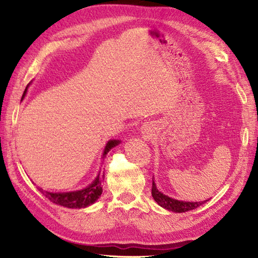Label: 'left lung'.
Returning a JSON list of instances; mask_svg holds the SVG:
<instances>
[{
  "mask_svg": "<svg viewBox=\"0 0 258 258\" xmlns=\"http://www.w3.org/2000/svg\"><path fill=\"white\" fill-rule=\"evenodd\" d=\"M152 196L158 205L162 206L163 208H165L167 211L175 212V213H184V212L195 210V208H197L202 204H204L205 202H207V200L203 202H185V201H178V200L172 199V197L163 194L162 191L157 189L154 178H153V183H152Z\"/></svg>",
  "mask_w": 258,
  "mask_h": 258,
  "instance_id": "obj_1",
  "label": "left lung"
}]
</instances>
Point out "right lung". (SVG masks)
I'll use <instances>...</instances> for the list:
<instances>
[{
  "label": "right lung",
  "mask_w": 258,
  "mask_h": 258,
  "mask_svg": "<svg viewBox=\"0 0 258 258\" xmlns=\"http://www.w3.org/2000/svg\"><path fill=\"white\" fill-rule=\"evenodd\" d=\"M29 86V85H27ZM27 86L23 93V97L26 94ZM22 97V98H23ZM120 143L119 140H109L105 149L103 152L102 158H105L107 153L111 151L113 147L117 146ZM104 179V173L98 172L96 178L93 180V183L89 186H86L85 188L80 189V190H74V191H65V193H52V191L43 190L40 188L41 193L44 195L47 200H50L54 204L61 205L68 208H84L92 205L93 203H95L103 191L102 188V182Z\"/></svg>",
  "instance_id": "right-lung-1"
}]
</instances>
